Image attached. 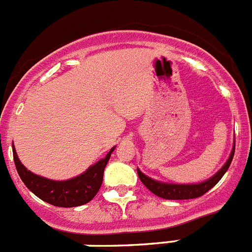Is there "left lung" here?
Here are the masks:
<instances>
[{"label":"left lung","mask_w":252,"mask_h":252,"mask_svg":"<svg viewBox=\"0 0 252 252\" xmlns=\"http://www.w3.org/2000/svg\"><path fill=\"white\" fill-rule=\"evenodd\" d=\"M234 153L235 142L234 145H232L229 159H227L226 163L221 166V169H220L218 173L214 174L211 178H209L208 180H204V182L197 183V184H173V183L159 182V180H155L153 179V178H149L148 175H145V174H143L139 169H137L138 176H139V179L142 180L143 184H144L153 194H155L159 197L168 199V200L195 199V197H199L201 196V195L205 194V192H208L211 188H214L219 182H220V179L224 176V174L226 173L230 164H231L232 158H234Z\"/></svg>","instance_id":"1"}]
</instances>
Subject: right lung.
<instances>
[{"label":"right lung","instance_id":"1","mask_svg":"<svg viewBox=\"0 0 252 252\" xmlns=\"http://www.w3.org/2000/svg\"><path fill=\"white\" fill-rule=\"evenodd\" d=\"M114 149L115 147H113L104 158L89 166L81 175L68 180H52L28 170L21 163L15 147L12 145L16 169L26 187L41 200L61 208L84 205L95 196L102 187L105 165Z\"/></svg>","mask_w":252,"mask_h":252}]
</instances>
